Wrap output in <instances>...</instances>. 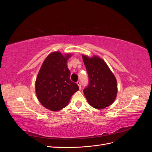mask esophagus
I'll return each instance as SVG.
<instances>
[{"mask_svg": "<svg viewBox=\"0 0 152 152\" xmlns=\"http://www.w3.org/2000/svg\"><path fill=\"white\" fill-rule=\"evenodd\" d=\"M77 85H78V86H79V89H81V84H80V81H77Z\"/></svg>", "mask_w": 152, "mask_h": 152, "instance_id": "1", "label": "esophagus"}]
</instances>
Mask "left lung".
Returning <instances> with one entry per match:
<instances>
[{
  "mask_svg": "<svg viewBox=\"0 0 152 152\" xmlns=\"http://www.w3.org/2000/svg\"><path fill=\"white\" fill-rule=\"evenodd\" d=\"M89 76V84L84 94L89 104L95 108L103 109L112 104L117 94V80L103 59L82 55Z\"/></svg>",
  "mask_w": 152,
  "mask_h": 152,
  "instance_id": "8db88e82",
  "label": "left lung"
}]
</instances>
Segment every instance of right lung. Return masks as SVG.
I'll return each instance as SVG.
<instances>
[{"label":"right lung","instance_id":"right-lung-1","mask_svg":"<svg viewBox=\"0 0 152 152\" xmlns=\"http://www.w3.org/2000/svg\"><path fill=\"white\" fill-rule=\"evenodd\" d=\"M70 56V54L63 56L59 51L50 53L43 62L36 79L37 97L43 107L54 112L66 107L71 96L79 89L70 79L67 60Z\"/></svg>","mask_w":152,"mask_h":152}]
</instances>
